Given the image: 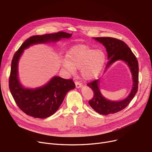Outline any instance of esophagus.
Returning <instances> with one entry per match:
<instances>
[{"label": "esophagus", "mask_w": 152, "mask_h": 152, "mask_svg": "<svg viewBox=\"0 0 152 152\" xmlns=\"http://www.w3.org/2000/svg\"><path fill=\"white\" fill-rule=\"evenodd\" d=\"M75 85H76V88H81L83 86L81 83H80V81H76L75 82Z\"/></svg>", "instance_id": "34e87169"}]
</instances>
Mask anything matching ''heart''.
I'll return each mask as SVG.
<instances>
[{
    "label": "heart",
    "instance_id": "obj_1",
    "mask_svg": "<svg viewBox=\"0 0 152 152\" xmlns=\"http://www.w3.org/2000/svg\"><path fill=\"white\" fill-rule=\"evenodd\" d=\"M105 60L106 55L102 50L80 45L69 51L68 60L64 61L63 66L71 73L75 69H80L81 75L84 79L92 80L100 74Z\"/></svg>",
    "mask_w": 152,
    "mask_h": 152
}]
</instances>
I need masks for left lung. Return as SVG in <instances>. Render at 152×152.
Wrapping results in <instances>:
<instances>
[{"label": "left lung", "mask_w": 152, "mask_h": 152, "mask_svg": "<svg viewBox=\"0 0 152 152\" xmlns=\"http://www.w3.org/2000/svg\"><path fill=\"white\" fill-rule=\"evenodd\" d=\"M95 40L102 44L107 53V63L105 69L117 61H122L126 64L130 71L132 77V88L129 96L121 101H110L102 96L99 85L100 79L88 83L87 85L94 92V96L89 101L90 106L96 113L107 115L118 113L129 104L133 99L138 91V64L134 54L128 45L120 39L112 37H96Z\"/></svg>", "instance_id": "left-lung-1"}]
</instances>
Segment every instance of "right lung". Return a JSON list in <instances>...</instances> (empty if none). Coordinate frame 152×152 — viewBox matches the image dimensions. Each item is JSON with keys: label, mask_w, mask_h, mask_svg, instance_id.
<instances>
[{"label": "right lung", "mask_w": 152, "mask_h": 152, "mask_svg": "<svg viewBox=\"0 0 152 152\" xmlns=\"http://www.w3.org/2000/svg\"><path fill=\"white\" fill-rule=\"evenodd\" d=\"M72 34H55L33 36L26 39L13 57L9 77V89L14 100L23 113L35 118H45L54 114L68 92L75 88L72 80L53 76L45 85L35 88H25L18 79V66L25 49L37 44L56 43L61 38H69Z\"/></svg>", "instance_id": "1"}]
</instances>
